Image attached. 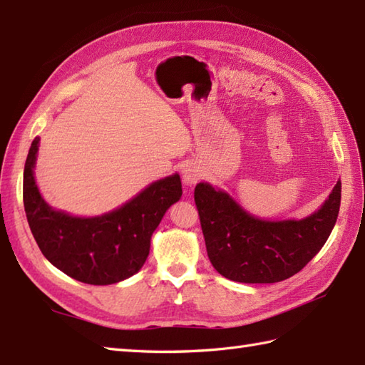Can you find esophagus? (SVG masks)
Wrapping results in <instances>:
<instances>
[{"mask_svg":"<svg viewBox=\"0 0 365 365\" xmlns=\"http://www.w3.org/2000/svg\"><path fill=\"white\" fill-rule=\"evenodd\" d=\"M200 178V169L196 165H187L183 168V182L187 185H195Z\"/></svg>","mask_w":365,"mask_h":365,"instance_id":"obj_1","label":"esophagus"}]
</instances>
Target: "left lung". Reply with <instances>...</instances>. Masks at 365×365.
<instances>
[{
  "label": "left lung",
  "mask_w": 365,
  "mask_h": 365,
  "mask_svg": "<svg viewBox=\"0 0 365 365\" xmlns=\"http://www.w3.org/2000/svg\"><path fill=\"white\" fill-rule=\"evenodd\" d=\"M342 183L304 220L265 221L245 212L227 192L197 183L195 202L207 254L224 277L245 284H273L289 279L311 262L334 229Z\"/></svg>",
  "instance_id": "1"
}]
</instances>
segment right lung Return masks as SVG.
<instances>
[{
  "mask_svg": "<svg viewBox=\"0 0 365 365\" xmlns=\"http://www.w3.org/2000/svg\"><path fill=\"white\" fill-rule=\"evenodd\" d=\"M36 138L23 173V204L29 229L50 263L76 281L110 285L133 276L149 255L150 238L168 208L182 196L180 175L153 182L127 204L94 218L53 210L34 180Z\"/></svg>",
  "mask_w": 365,
  "mask_h": 365,
  "instance_id": "obj_1",
  "label": "right lung"
}]
</instances>
